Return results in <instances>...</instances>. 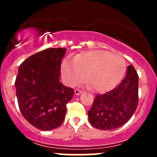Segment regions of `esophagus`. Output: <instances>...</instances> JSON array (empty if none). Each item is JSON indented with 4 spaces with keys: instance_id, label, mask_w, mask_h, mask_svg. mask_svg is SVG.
I'll return each instance as SVG.
<instances>
[{
    "instance_id": "34e87169",
    "label": "esophagus",
    "mask_w": 157,
    "mask_h": 157,
    "mask_svg": "<svg viewBox=\"0 0 157 157\" xmlns=\"http://www.w3.org/2000/svg\"><path fill=\"white\" fill-rule=\"evenodd\" d=\"M74 93H75L76 95H80L82 93V90H78V89H76V90H74Z\"/></svg>"
}]
</instances>
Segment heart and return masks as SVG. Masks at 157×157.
<instances>
[{"label": "heart", "instance_id": "obj_1", "mask_svg": "<svg viewBox=\"0 0 157 157\" xmlns=\"http://www.w3.org/2000/svg\"><path fill=\"white\" fill-rule=\"evenodd\" d=\"M125 69V61L121 56L104 50L83 52L74 60L65 58L61 65V76L67 85L80 83L86 72V83L98 92H107L116 86Z\"/></svg>", "mask_w": 157, "mask_h": 157}]
</instances>
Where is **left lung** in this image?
<instances>
[{"label":"left lung","instance_id":"obj_1","mask_svg":"<svg viewBox=\"0 0 157 157\" xmlns=\"http://www.w3.org/2000/svg\"><path fill=\"white\" fill-rule=\"evenodd\" d=\"M138 105V75L134 66L128 67L124 80L104 94L96 95L88 111L89 121L99 130L118 128L129 121Z\"/></svg>","mask_w":157,"mask_h":157}]
</instances>
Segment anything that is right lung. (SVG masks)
Masks as SVG:
<instances>
[{"label": "right lung", "mask_w": 157, "mask_h": 157, "mask_svg": "<svg viewBox=\"0 0 157 157\" xmlns=\"http://www.w3.org/2000/svg\"><path fill=\"white\" fill-rule=\"evenodd\" d=\"M67 49L47 48L20 65L16 78L19 108L25 119L42 131L58 128L74 90L60 82L61 64Z\"/></svg>", "instance_id": "obj_1"}]
</instances>
